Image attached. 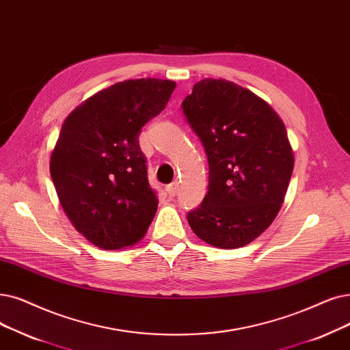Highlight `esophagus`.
Returning a JSON list of instances; mask_svg holds the SVG:
<instances>
[{
	"label": "esophagus",
	"mask_w": 350,
	"mask_h": 350,
	"mask_svg": "<svg viewBox=\"0 0 350 350\" xmlns=\"http://www.w3.org/2000/svg\"><path fill=\"white\" fill-rule=\"evenodd\" d=\"M165 191H167V194H169V197H174L177 194V191H178V183H177V181H173L172 185L167 186Z\"/></svg>",
	"instance_id": "esophagus-1"
}]
</instances>
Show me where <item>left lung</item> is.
<instances>
[{"label":"left lung","instance_id":"obj_1","mask_svg":"<svg viewBox=\"0 0 350 350\" xmlns=\"http://www.w3.org/2000/svg\"><path fill=\"white\" fill-rule=\"evenodd\" d=\"M181 107L208 161V190L189 224L215 247L246 246L278 216L292 177L283 121L265 100L221 79L196 83Z\"/></svg>","mask_w":350,"mask_h":350}]
</instances>
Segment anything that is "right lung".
<instances>
[{"label":"right lung","instance_id":"1","mask_svg":"<svg viewBox=\"0 0 350 350\" xmlns=\"http://www.w3.org/2000/svg\"><path fill=\"white\" fill-rule=\"evenodd\" d=\"M174 88V81L159 79L117 83L64 120L51 153V178L72 226L101 249L133 246L153 221L159 199L148 185L139 134Z\"/></svg>","mask_w":350,"mask_h":350}]
</instances>
